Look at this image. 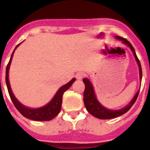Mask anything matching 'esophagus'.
I'll return each instance as SVG.
<instances>
[{"mask_svg":"<svg viewBox=\"0 0 150 150\" xmlns=\"http://www.w3.org/2000/svg\"><path fill=\"white\" fill-rule=\"evenodd\" d=\"M84 76H85V74H83V73H78V74H76V79H78V80L82 79Z\"/></svg>","mask_w":150,"mask_h":150,"instance_id":"esophagus-1","label":"esophagus"}]
</instances>
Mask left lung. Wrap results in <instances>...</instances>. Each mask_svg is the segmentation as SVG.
I'll use <instances>...</instances> for the list:
<instances>
[{
    "mask_svg": "<svg viewBox=\"0 0 150 150\" xmlns=\"http://www.w3.org/2000/svg\"><path fill=\"white\" fill-rule=\"evenodd\" d=\"M116 39L121 40L124 44L128 46L131 49L132 52H133L135 59L137 61V64L139 66L140 79L141 80L142 79V68H141L140 61H139L138 58H137V55H136L134 49L132 46V45L130 43L129 41L127 40L126 39H125V38H122V37H120V36H116ZM83 81L85 84V91L84 94H83V100H84L85 107L86 108L87 111L90 112L92 116L96 118H98V119H100V120L113 119V118H116L118 116H122V115H123L126 112H128L131 109V107L133 106V104L135 103L137 97H138L139 92H140V90L137 91V92L134 95L133 99L131 100V102L126 107H125L124 108H122L120 110H112L107 109V108H106V107H104V106H102L100 104V102L97 99L93 86H92V84L91 83V82L89 81V79H87V78H84Z\"/></svg>",
    "mask_w": 150,
    "mask_h": 150,
    "instance_id": "8db88e82",
    "label": "left lung"
}]
</instances>
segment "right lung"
Returning a JSON list of instances; mask_svg holds the SVG:
<instances>
[{
    "label": "right lung",
    "mask_w": 150,
    "mask_h": 150,
    "mask_svg": "<svg viewBox=\"0 0 150 150\" xmlns=\"http://www.w3.org/2000/svg\"><path fill=\"white\" fill-rule=\"evenodd\" d=\"M19 44L17 45L15 50H13L11 57H10V62L8 63L6 68V83L10 98H11L12 101H13L16 108L25 117L28 118L29 120H34V121H50V120H52L53 118H55L60 112L61 109H62V96H63L64 92L67 91L71 86V85L75 82L76 79L74 78L69 83H67V84L64 85L63 86L61 87L59 89V91L56 92L55 96L53 97V98L52 99L51 101L49 104H46V105L43 106L42 107H40V108H36V109H31V108H29V107L24 106L14 96L13 91L11 90V88H10V81H9V69H10V64H11L12 59H13V53H14L16 49L19 46Z\"/></svg>",
    "instance_id": "1"
}]
</instances>
